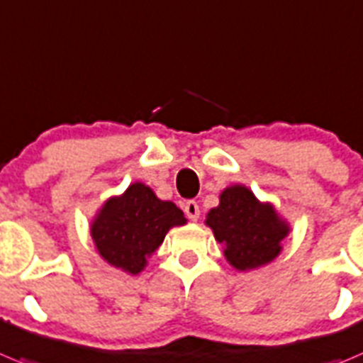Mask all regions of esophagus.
<instances>
[{"instance_id": "obj_1", "label": "esophagus", "mask_w": 363, "mask_h": 363, "mask_svg": "<svg viewBox=\"0 0 363 363\" xmlns=\"http://www.w3.org/2000/svg\"><path fill=\"white\" fill-rule=\"evenodd\" d=\"M184 213L189 220H197L199 215H201V210H199V204L195 201H188L184 204Z\"/></svg>"}]
</instances>
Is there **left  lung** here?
Here are the masks:
<instances>
[{"instance_id": "8db88e82", "label": "left lung", "mask_w": 363, "mask_h": 363, "mask_svg": "<svg viewBox=\"0 0 363 363\" xmlns=\"http://www.w3.org/2000/svg\"><path fill=\"white\" fill-rule=\"evenodd\" d=\"M204 224L222 244L224 257L237 271H251L273 262L282 240L291 231L269 201H260L244 184H231L218 195V206L206 215Z\"/></svg>"}]
</instances>
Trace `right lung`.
Wrapping results in <instances>:
<instances>
[{
  "mask_svg": "<svg viewBox=\"0 0 363 363\" xmlns=\"http://www.w3.org/2000/svg\"><path fill=\"white\" fill-rule=\"evenodd\" d=\"M188 218L172 201H162L145 182H132L103 202L90 222L101 259L128 275H139L172 228Z\"/></svg>",
  "mask_w": 363,
  "mask_h": 363,
  "instance_id": "right-lung-1",
  "label": "right lung"
}]
</instances>
